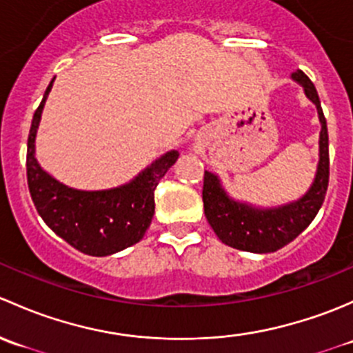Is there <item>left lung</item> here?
I'll return each mask as SVG.
<instances>
[{"label": "left lung", "mask_w": 353, "mask_h": 353, "mask_svg": "<svg viewBox=\"0 0 353 353\" xmlns=\"http://www.w3.org/2000/svg\"><path fill=\"white\" fill-rule=\"evenodd\" d=\"M290 78L303 86L304 93L316 105L321 132H319V161L310 190L297 201L279 207L261 209L252 203L231 199L223 188L219 176L203 173V212L210 228L224 245L250 253H274L296 239L314 219L325 201L330 178L328 129L323 115L318 92L301 69Z\"/></svg>", "instance_id": "1"}]
</instances>
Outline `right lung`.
I'll list each match as a JSON object with an SVG mask.
<instances>
[{"instance_id": "1", "label": "right lung", "mask_w": 353, "mask_h": 353, "mask_svg": "<svg viewBox=\"0 0 353 353\" xmlns=\"http://www.w3.org/2000/svg\"><path fill=\"white\" fill-rule=\"evenodd\" d=\"M52 83L54 79L35 110L28 134L27 180L32 201L43 223L72 248L92 256L114 255L143 239L154 214V188L175 165L178 151L165 152L121 187L78 190L61 183L35 158V137Z\"/></svg>"}]
</instances>
